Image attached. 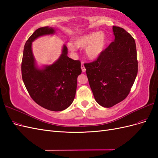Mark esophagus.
Listing matches in <instances>:
<instances>
[{
  "label": "esophagus",
  "mask_w": 158,
  "mask_h": 158,
  "mask_svg": "<svg viewBox=\"0 0 158 158\" xmlns=\"http://www.w3.org/2000/svg\"><path fill=\"white\" fill-rule=\"evenodd\" d=\"M81 68H82V73H85V67H84L83 63H82V64H81Z\"/></svg>",
  "instance_id": "34e87169"
}]
</instances>
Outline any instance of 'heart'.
<instances>
[{
  "mask_svg": "<svg viewBox=\"0 0 158 158\" xmlns=\"http://www.w3.org/2000/svg\"><path fill=\"white\" fill-rule=\"evenodd\" d=\"M74 43L75 44L73 43L68 44V47L71 51H76L78 47L85 48V55L87 58L94 60L99 59L103 52L107 44V35L102 31L91 32L77 37Z\"/></svg>",
  "mask_w": 158,
  "mask_h": 158,
  "instance_id": "1",
  "label": "heart"
}]
</instances>
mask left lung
Returning a JSON list of instances; mask_svg holds the SVG:
<instances>
[{
    "label": "left lung",
    "mask_w": 158,
    "mask_h": 158,
    "mask_svg": "<svg viewBox=\"0 0 158 158\" xmlns=\"http://www.w3.org/2000/svg\"><path fill=\"white\" fill-rule=\"evenodd\" d=\"M113 31L114 40L101 56L84 64L95 101L107 108L127 97L138 73L135 40L122 27L113 26Z\"/></svg>",
    "instance_id": "obj_1"
}]
</instances>
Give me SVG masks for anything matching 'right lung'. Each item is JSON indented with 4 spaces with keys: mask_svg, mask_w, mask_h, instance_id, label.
<instances>
[{
    "mask_svg": "<svg viewBox=\"0 0 158 158\" xmlns=\"http://www.w3.org/2000/svg\"><path fill=\"white\" fill-rule=\"evenodd\" d=\"M56 30L49 26L40 27L27 40L23 52L22 76L33 101L50 111H60L74 101L77 78L82 73L80 62L69 58L65 45L59 58L51 64L39 66L32 52L33 41L41 36L54 35Z\"/></svg>",
    "mask_w": 158,
    "mask_h": 158,
    "instance_id": "add662e5",
    "label": "right lung"
}]
</instances>
